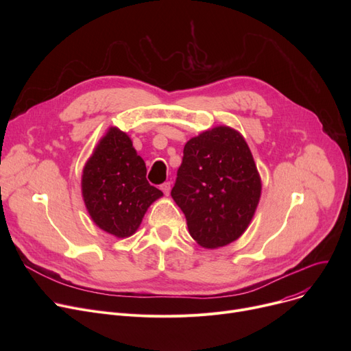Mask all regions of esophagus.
<instances>
[{"label":"esophagus","mask_w":351,"mask_h":351,"mask_svg":"<svg viewBox=\"0 0 351 351\" xmlns=\"http://www.w3.org/2000/svg\"><path fill=\"white\" fill-rule=\"evenodd\" d=\"M160 191L168 196L169 195V192H171V182H165V183H162L160 185Z\"/></svg>","instance_id":"1"}]
</instances>
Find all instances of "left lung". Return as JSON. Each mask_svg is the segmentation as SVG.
Wrapping results in <instances>:
<instances>
[{
	"label": "left lung",
	"mask_w": 351,
	"mask_h": 351,
	"mask_svg": "<svg viewBox=\"0 0 351 351\" xmlns=\"http://www.w3.org/2000/svg\"><path fill=\"white\" fill-rule=\"evenodd\" d=\"M262 183L243 136L217 126L183 147L172 197L191 236L204 247L226 246L249 226Z\"/></svg>",
	"instance_id": "obj_1"
}]
</instances>
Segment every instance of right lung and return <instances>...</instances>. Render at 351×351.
Returning <instances> with one entry per match:
<instances>
[{"instance_id":"add662e5","label":"right lung","mask_w":351,"mask_h":351,"mask_svg":"<svg viewBox=\"0 0 351 351\" xmlns=\"http://www.w3.org/2000/svg\"><path fill=\"white\" fill-rule=\"evenodd\" d=\"M163 193L146 180V166L129 136L110 128L82 175L86 209L102 230L128 237L139 228L145 212Z\"/></svg>"}]
</instances>
